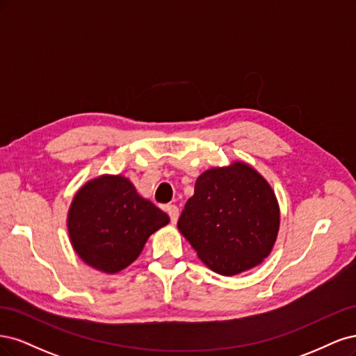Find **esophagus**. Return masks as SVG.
<instances>
[{"mask_svg":"<svg viewBox=\"0 0 356 356\" xmlns=\"http://www.w3.org/2000/svg\"><path fill=\"white\" fill-rule=\"evenodd\" d=\"M167 213H168V216H170V220H171V223H176L177 222V219H179V209L176 207V205H168L167 207Z\"/></svg>","mask_w":356,"mask_h":356,"instance_id":"1","label":"esophagus"}]
</instances>
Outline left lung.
Wrapping results in <instances>:
<instances>
[{
  "instance_id": "1",
  "label": "left lung",
  "mask_w": 356,
  "mask_h": 356,
  "mask_svg": "<svg viewBox=\"0 0 356 356\" xmlns=\"http://www.w3.org/2000/svg\"><path fill=\"white\" fill-rule=\"evenodd\" d=\"M177 227L205 265L232 277L269 256L280 229L278 201L253 167L236 161L197 179Z\"/></svg>"
}]
</instances>
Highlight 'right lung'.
<instances>
[{
  "instance_id": "1",
  "label": "right lung",
  "mask_w": 356,
  "mask_h": 356,
  "mask_svg": "<svg viewBox=\"0 0 356 356\" xmlns=\"http://www.w3.org/2000/svg\"><path fill=\"white\" fill-rule=\"evenodd\" d=\"M170 222L122 176H100L76 192L67 213L74 250L88 266L117 273L139 257L147 238Z\"/></svg>"
}]
</instances>
